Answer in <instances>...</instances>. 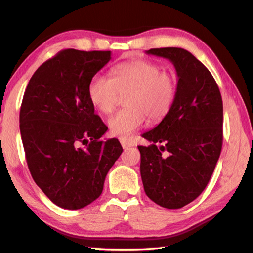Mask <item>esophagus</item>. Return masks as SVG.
<instances>
[{
	"mask_svg": "<svg viewBox=\"0 0 253 253\" xmlns=\"http://www.w3.org/2000/svg\"><path fill=\"white\" fill-rule=\"evenodd\" d=\"M121 144L124 149H127L128 147H131L132 146V143L129 142V140H126V139H122L121 140Z\"/></svg>",
	"mask_w": 253,
	"mask_h": 253,
	"instance_id": "1",
	"label": "esophagus"
}]
</instances>
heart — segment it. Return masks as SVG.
<instances>
[{"mask_svg": "<svg viewBox=\"0 0 253 253\" xmlns=\"http://www.w3.org/2000/svg\"><path fill=\"white\" fill-rule=\"evenodd\" d=\"M111 78L96 75L89 81L88 97L97 110L110 114L121 96L127 108L108 119L111 134L128 138L146 122H162L169 114L176 96V80L158 63L146 59L130 60L111 68Z\"/></svg>", "mask_w": 253, "mask_h": 253, "instance_id": "heart-1", "label": "heart"}]
</instances>
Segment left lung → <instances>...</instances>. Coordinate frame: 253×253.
Here are the masks:
<instances>
[{"instance_id": "8db88e82", "label": "left lung", "mask_w": 253, "mask_h": 253, "mask_svg": "<svg viewBox=\"0 0 253 253\" xmlns=\"http://www.w3.org/2000/svg\"><path fill=\"white\" fill-rule=\"evenodd\" d=\"M147 53L172 61L178 81L169 114L142 135L152 145L138 146L140 176L152 201L181 209L202 193L215 169L223 143V102L211 72L191 52L160 48Z\"/></svg>"}]
</instances>
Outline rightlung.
Segmentation results:
<instances>
[{
	"label": "right lung",
	"mask_w": 253,
	"mask_h": 253,
	"mask_svg": "<svg viewBox=\"0 0 253 253\" xmlns=\"http://www.w3.org/2000/svg\"><path fill=\"white\" fill-rule=\"evenodd\" d=\"M110 54L60 51L38 68L25 89L20 131L28 168L60 208L78 210L99 198L107 173L123 152L118 139H100L108 128L87 92Z\"/></svg>",
	"instance_id": "1"
}]
</instances>
